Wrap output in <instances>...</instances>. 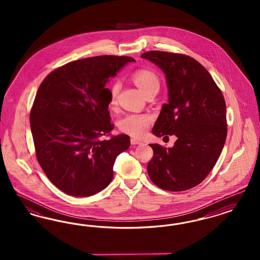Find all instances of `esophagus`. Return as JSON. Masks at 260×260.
I'll return each instance as SVG.
<instances>
[{
  "label": "esophagus",
  "mask_w": 260,
  "mask_h": 260,
  "mask_svg": "<svg viewBox=\"0 0 260 260\" xmlns=\"http://www.w3.org/2000/svg\"><path fill=\"white\" fill-rule=\"evenodd\" d=\"M131 143H132L133 145H137V144H142V141L139 140V139H137V138H132V139H131Z\"/></svg>",
  "instance_id": "esophagus-1"
}]
</instances>
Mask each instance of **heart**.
<instances>
[{
	"label": "heart",
	"instance_id": "1",
	"mask_svg": "<svg viewBox=\"0 0 260 260\" xmlns=\"http://www.w3.org/2000/svg\"><path fill=\"white\" fill-rule=\"evenodd\" d=\"M132 79L144 95L151 89H153L154 87L160 86L157 76L153 72H151L149 70H145V69L136 71L132 76ZM119 88H120V85L118 83H115L112 85L111 88H110V103L111 104L115 102ZM150 124H151V117L149 115L128 114V115L124 116L123 119H121V121L119 122V127L124 134L136 136V137H140L146 134Z\"/></svg>",
	"mask_w": 260,
	"mask_h": 260
}]
</instances>
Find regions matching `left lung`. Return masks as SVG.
I'll return each instance as SVG.
<instances>
[{"mask_svg": "<svg viewBox=\"0 0 260 260\" xmlns=\"http://www.w3.org/2000/svg\"><path fill=\"white\" fill-rule=\"evenodd\" d=\"M166 76L168 103L152 129L158 137H177L172 148L150 144L154 156L149 177L161 189L184 191L200 184L213 169L227 136L226 105L221 90L194 58L152 50L141 55Z\"/></svg>", "mask_w": 260, "mask_h": 260, "instance_id": "obj_1", "label": "left lung"}]
</instances>
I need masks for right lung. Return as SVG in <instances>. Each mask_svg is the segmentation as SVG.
I'll return each instance as SVG.
<instances>
[{
	"instance_id": "1",
	"label": "right lung",
	"mask_w": 260,
	"mask_h": 260,
	"mask_svg": "<svg viewBox=\"0 0 260 260\" xmlns=\"http://www.w3.org/2000/svg\"><path fill=\"white\" fill-rule=\"evenodd\" d=\"M135 61L113 55L76 60L52 71L39 87L31 133L41 168L62 192L89 197L110 184L116 158L128 149L131 139L126 135L100 139L114 128L106 85Z\"/></svg>"
}]
</instances>
